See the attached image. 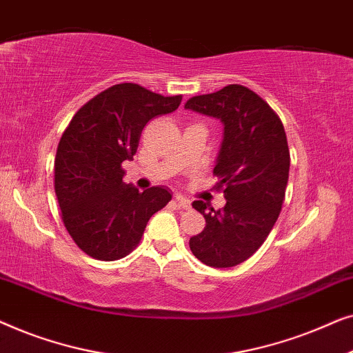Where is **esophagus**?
Here are the masks:
<instances>
[{"instance_id": "1", "label": "esophagus", "mask_w": 353, "mask_h": 353, "mask_svg": "<svg viewBox=\"0 0 353 353\" xmlns=\"http://www.w3.org/2000/svg\"><path fill=\"white\" fill-rule=\"evenodd\" d=\"M175 202L178 204V207H181V209H190L191 207V202L183 196H175Z\"/></svg>"}]
</instances>
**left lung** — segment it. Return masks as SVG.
<instances>
[{"label":"left lung","instance_id":"8db88e82","mask_svg":"<svg viewBox=\"0 0 353 353\" xmlns=\"http://www.w3.org/2000/svg\"><path fill=\"white\" fill-rule=\"evenodd\" d=\"M185 108L223 123L214 175L226 199L219 210L192 202L205 228L190 239V249L209 267H236L265 243L281 212L291 163L286 132L276 112L243 85L194 96Z\"/></svg>","mask_w":353,"mask_h":353}]
</instances>
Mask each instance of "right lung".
<instances>
[{"instance_id": "add662e5", "label": "right lung", "mask_w": 353, "mask_h": 353, "mask_svg": "<svg viewBox=\"0 0 353 353\" xmlns=\"http://www.w3.org/2000/svg\"><path fill=\"white\" fill-rule=\"evenodd\" d=\"M181 94L162 96L119 83L90 99L62 133L54 159V191L62 221L75 244L112 262L141 241L151 216L172 199L167 188L138 191L123 183L149 120L178 109Z\"/></svg>"}]
</instances>
